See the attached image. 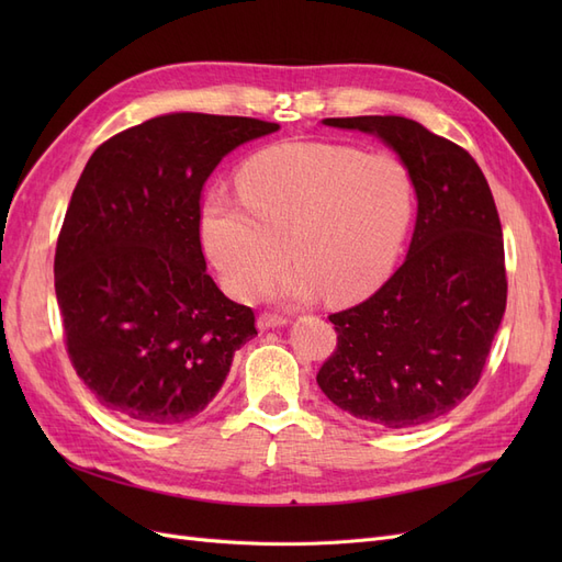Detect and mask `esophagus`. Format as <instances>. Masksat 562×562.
<instances>
[{
    "mask_svg": "<svg viewBox=\"0 0 562 562\" xmlns=\"http://www.w3.org/2000/svg\"><path fill=\"white\" fill-rule=\"evenodd\" d=\"M288 318L285 316H281V314H260L258 316V328L260 330H269V328H279V326H283Z\"/></svg>",
    "mask_w": 562,
    "mask_h": 562,
    "instance_id": "1",
    "label": "esophagus"
}]
</instances>
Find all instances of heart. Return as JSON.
Masks as SVG:
<instances>
[{"mask_svg": "<svg viewBox=\"0 0 562 562\" xmlns=\"http://www.w3.org/2000/svg\"><path fill=\"white\" fill-rule=\"evenodd\" d=\"M236 192L203 201L201 239L241 300L262 291L288 250L297 267L283 295L361 300L391 274L415 213L413 180L396 157L335 143L267 147L241 166Z\"/></svg>", "mask_w": 562, "mask_h": 562, "instance_id": "b5f03b06", "label": "heart"}]
</instances>
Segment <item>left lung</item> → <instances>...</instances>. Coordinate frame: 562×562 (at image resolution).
Masks as SVG:
<instances>
[{
    "label": "left lung",
    "instance_id": "1",
    "mask_svg": "<svg viewBox=\"0 0 562 562\" xmlns=\"http://www.w3.org/2000/svg\"><path fill=\"white\" fill-rule=\"evenodd\" d=\"M382 138L417 192L405 262L375 295L330 314L337 347L316 382L368 424L407 429L450 413L479 384L506 310L499 213L473 157L405 116H337Z\"/></svg>",
    "mask_w": 562,
    "mask_h": 562
}]
</instances>
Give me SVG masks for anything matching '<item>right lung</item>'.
<instances>
[{"label":"right lung","instance_id":"right-lung-1","mask_svg":"<svg viewBox=\"0 0 562 562\" xmlns=\"http://www.w3.org/2000/svg\"><path fill=\"white\" fill-rule=\"evenodd\" d=\"M279 124L178 112L112 135L75 187L56 244L65 349L100 405L173 427L223 386L255 328L201 250V190L227 151Z\"/></svg>","mask_w":562,"mask_h":562}]
</instances>
